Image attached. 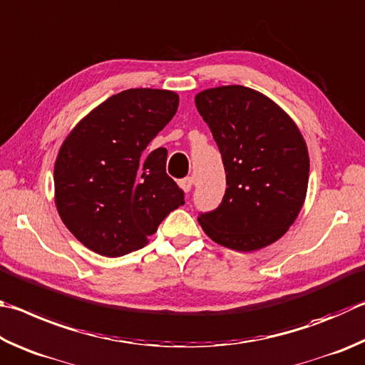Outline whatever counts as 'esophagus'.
Here are the masks:
<instances>
[{"label":"esophagus","instance_id":"34e87169","mask_svg":"<svg viewBox=\"0 0 365 365\" xmlns=\"http://www.w3.org/2000/svg\"><path fill=\"white\" fill-rule=\"evenodd\" d=\"M194 184H195L194 176H187V178H184V179H181V181H179V186L182 187L184 192H190V190H192V187H194Z\"/></svg>","mask_w":365,"mask_h":365}]
</instances>
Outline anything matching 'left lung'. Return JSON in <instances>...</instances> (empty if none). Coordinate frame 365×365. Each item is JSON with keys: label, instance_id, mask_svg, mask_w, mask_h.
<instances>
[{"label": "left lung", "instance_id": "left-lung-1", "mask_svg": "<svg viewBox=\"0 0 365 365\" xmlns=\"http://www.w3.org/2000/svg\"><path fill=\"white\" fill-rule=\"evenodd\" d=\"M226 171L221 205L200 213L210 239L237 252L279 240L302 210L309 179L304 139L285 110L252 88L231 85L195 96Z\"/></svg>", "mask_w": 365, "mask_h": 365}]
</instances>
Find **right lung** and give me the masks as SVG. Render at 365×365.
<instances>
[{"mask_svg": "<svg viewBox=\"0 0 365 365\" xmlns=\"http://www.w3.org/2000/svg\"><path fill=\"white\" fill-rule=\"evenodd\" d=\"M168 89H126L93 108L63 140L54 200L63 225L89 250L117 258L143 248L184 192L166 175L168 150L150 140L175 117Z\"/></svg>", "mask_w": 365, "mask_h": 365, "instance_id": "right-lung-1", "label": "right lung"}]
</instances>
